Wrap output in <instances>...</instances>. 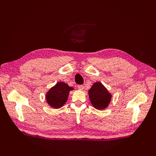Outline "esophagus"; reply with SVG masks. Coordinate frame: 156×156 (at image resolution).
Masks as SVG:
<instances>
[{"mask_svg": "<svg viewBox=\"0 0 156 156\" xmlns=\"http://www.w3.org/2000/svg\"><path fill=\"white\" fill-rule=\"evenodd\" d=\"M77 88H78L79 90H83V88H84V86H83V85H79V86L77 87Z\"/></svg>", "mask_w": 156, "mask_h": 156, "instance_id": "1", "label": "esophagus"}]
</instances>
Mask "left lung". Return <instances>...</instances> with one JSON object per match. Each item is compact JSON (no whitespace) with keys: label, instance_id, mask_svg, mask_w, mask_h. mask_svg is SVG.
I'll use <instances>...</instances> for the list:
<instances>
[{"label":"left lung","instance_id":"obj_1","mask_svg":"<svg viewBox=\"0 0 156 156\" xmlns=\"http://www.w3.org/2000/svg\"><path fill=\"white\" fill-rule=\"evenodd\" d=\"M88 96L93 107L98 110L107 108L112 98L111 93L100 82L94 83L88 90Z\"/></svg>","mask_w":156,"mask_h":156}]
</instances>
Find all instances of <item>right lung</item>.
Returning a JSON list of instances; mask_svg holds the SVG:
<instances>
[{
	"mask_svg": "<svg viewBox=\"0 0 156 156\" xmlns=\"http://www.w3.org/2000/svg\"><path fill=\"white\" fill-rule=\"evenodd\" d=\"M73 90V87H69L66 83L58 82L47 92L46 101L55 108L62 107L68 100L69 91Z\"/></svg>",
	"mask_w": 156,
	"mask_h": 156,
	"instance_id": "1",
	"label": "right lung"
}]
</instances>
